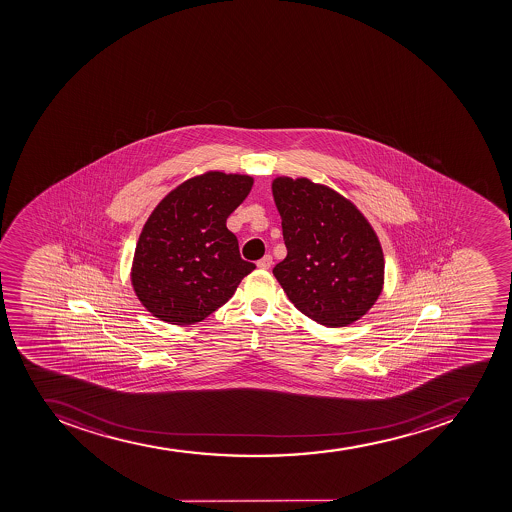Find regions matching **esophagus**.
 <instances>
[{"instance_id":"obj_1","label":"esophagus","mask_w":512,"mask_h":512,"mask_svg":"<svg viewBox=\"0 0 512 512\" xmlns=\"http://www.w3.org/2000/svg\"><path fill=\"white\" fill-rule=\"evenodd\" d=\"M272 263V255H265V257L258 260L257 267L260 268V270H268V268L272 267Z\"/></svg>"}]
</instances>
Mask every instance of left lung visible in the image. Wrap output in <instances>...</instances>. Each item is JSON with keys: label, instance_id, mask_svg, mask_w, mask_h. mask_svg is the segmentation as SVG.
I'll list each match as a JSON object with an SVG mask.
<instances>
[{"label": "left lung", "instance_id": "8db88e82", "mask_svg": "<svg viewBox=\"0 0 512 512\" xmlns=\"http://www.w3.org/2000/svg\"><path fill=\"white\" fill-rule=\"evenodd\" d=\"M285 260L273 275L296 308L326 327H344L370 311L383 291L380 240L357 206L308 178L278 177Z\"/></svg>", "mask_w": 512, "mask_h": 512}]
</instances>
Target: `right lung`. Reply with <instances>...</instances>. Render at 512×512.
Listing matches in <instances>:
<instances>
[{"mask_svg":"<svg viewBox=\"0 0 512 512\" xmlns=\"http://www.w3.org/2000/svg\"><path fill=\"white\" fill-rule=\"evenodd\" d=\"M252 185L249 175L206 172L183 181L155 206L131 270L132 288L152 316L175 326L203 321L254 270L226 226Z\"/></svg>","mask_w":512,"mask_h":512,"instance_id":"right-lung-1","label":"right lung"}]
</instances>
